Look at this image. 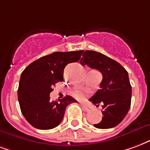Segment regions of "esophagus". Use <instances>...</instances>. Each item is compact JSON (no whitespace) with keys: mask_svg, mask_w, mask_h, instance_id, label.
<instances>
[{"mask_svg":"<svg viewBox=\"0 0 150 150\" xmlns=\"http://www.w3.org/2000/svg\"><path fill=\"white\" fill-rule=\"evenodd\" d=\"M82 106V109L84 111H86V112H89L91 110V108L88 106H86V105H81Z\"/></svg>","mask_w":150,"mask_h":150,"instance_id":"34e87169","label":"esophagus"}]
</instances>
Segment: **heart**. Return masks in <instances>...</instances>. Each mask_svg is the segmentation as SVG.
Returning a JSON list of instances; mask_svg holds the SVG:
<instances>
[{"label":"heart","mask_w":150,"mask_h":150,"mask_svg":"<svg viewBox=\"0 0 150 150\" xmlns=\"http://www.w3.org/2000/svg\"><path fill=\"white\" fill-rule=\"evenodd\" d=\"M73 95L78 99H83L84 98V94L79 90H75L73 91Z\"/></svg>","instance_id":"1"}]
</instances>
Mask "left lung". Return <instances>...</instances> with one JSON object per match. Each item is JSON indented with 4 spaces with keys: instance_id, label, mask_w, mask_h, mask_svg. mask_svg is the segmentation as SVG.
<instances>
[{
    "instance_id": "obj_1",
    "label": "left lung",
    "mask_w": 150,
    "mask_h": 150,
    "mask_svg": "<svg viewBox=\"0 0 150 150\" xmlns=\"http://www.w3.org/2000/svg\"><path fill=\"white\" fill-rule=\"evenodd\" d=\"M80 63L98 70L103 75L100 89L90 98L95 106L101 104L103 107V118L94 126L110 129L117 126L126 117L131 104L132 87L128 72L119 63L94 51H85Z\"/></svg>"
}]
</instances>
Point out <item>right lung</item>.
<instances>
[{
	"label": "right lung",
	"mask_w": 150,
	"mask_h": 150,
	"mask_svg": "<svg viewBox=\"0 0 150 150\" xmlns=\"http://www.w3.org/2000/svg\"><path fill=\"white\" fill-rule=\"evenodd\" d=\"M83 52H57L34 61L23 71L19 83L18 100L25 119L36 129H50L64 118L66 107L76 103L67 95L59 102L50 100V93L56 83L64 80V70L67 64L75 63Z\"/></svg>",
	"instance_id": "1"
}]
</instances>
